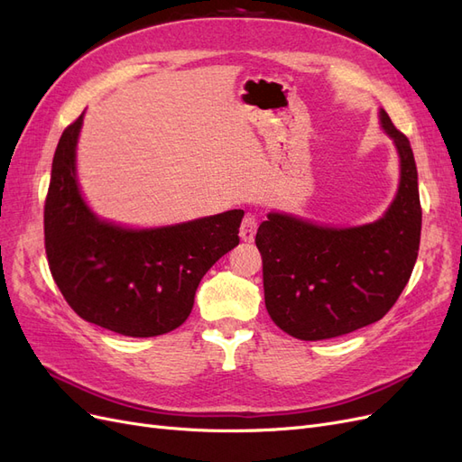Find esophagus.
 Returning a JSON list of instances; mask_svg holds the SVG:
<instances>
[{
	"label": "esophagus",
	"instance_id": "obj_1",
	"mask_svg": "<svg viewBox=\"0 0 462 462\" xmlns=\"http://www.w3.org/2000/svg\"><path fill=\"white\" fill-rule=\"evenodd\" d=\"M256 219L254 216H245L241 221V229H239V236L243 243H253L254 241V235H256Z\"/></svg>",
	"mask_w": 462,
	"mask_h": 462
}]
</instances>
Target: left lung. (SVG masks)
<instances>
[{"mask_svg":"<svg viewBox=\"0 0 462 462\" xmlns=\"http://www.w3.org/2000/svg\"><path fill=\"white\" fill-rule=\"evenodd\" d=\"M380 127L399 156L397 194L380 219L333 227L270 212L260 223L265 309L292 337L319 341L370 326L409 283L422 229L414 153L385 109Z\"/></svg>","mask_w":462,"mask_h":462,"instance_id":"1","label":"left lung"}]
</instances>
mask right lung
Returning a JSON list of instances; mask_svg holds the SVG:
<instances>
[{"instance_id":"obj_1","label":"right lung","mask_w":462,"mask_h":462,"mask_svg":"<svg viewBox=\"0 0 462 462\" xmlns=\"http://www.w3.org/2000/svg\"><path fill=\"white\" fill-rule=\"evenodd\" d=\"M82 114L55 148L44 208L46 254L69 306L127 337L173 331L189 318L206 272L239 245L243 209L163 227H127L87 204L77 177Z\"/></svg>"}]
</instances>
